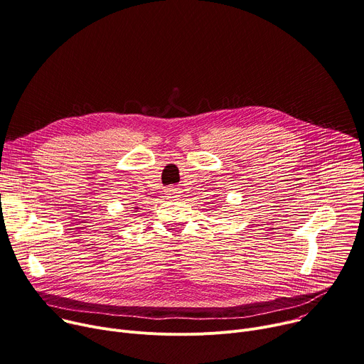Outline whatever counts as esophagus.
<instances>
[{"instance_id": "esophagus-1", "label": "esophagus", "mask_w": 364, "mask_h": 364, "mask_svg": "<svg viewBox=\"0 0 364 364\" xmlns=\"http://www.w3.org/2000/svg\"><path fill=\"white\" fill-rule=\"evenodd\" d=\"M166 198H178L179 196V189L178 188H168L165 191Z\"/></svg>"}]
</instances>
